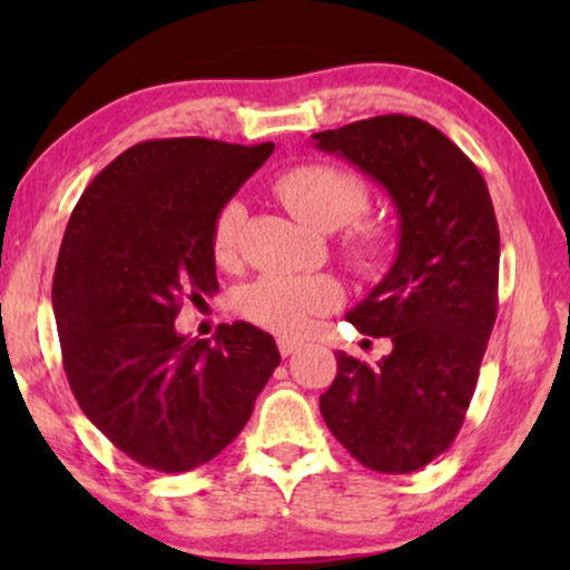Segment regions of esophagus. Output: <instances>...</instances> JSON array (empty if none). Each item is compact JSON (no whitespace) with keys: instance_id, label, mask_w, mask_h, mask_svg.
<instances>
[{"instance_id":"esophagus-1","label":"esophagus","mask_w":570,"mask_h":570,"mask_svg":"<svg viewBox=\"0 0 570 570\" xmlns=\"http://www.w3.org/2000/svg\"><path fill=\"white\" fill-rule=\"evenodd\" d=\"M277 347H279V355H293L295 350H301L303 347V342L301 340H293V337H279L277 340Z\"/></svg>"}]
</instances>
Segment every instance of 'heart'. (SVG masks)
<instances>
[{"label": "heart", "mask_w": 570, "mask_h": 570, "mask_svg": "<svg viewBox=\"0 0 570 570\" xmlns=\"http://www.w3.org/2000/svg\"><path fill=\"white\" fill-rule=\"evenodd\" d=\"M277 197L308 228L332 233L350 225L342 236V256L361 275L376 272L392 248V236L381 223L363 220L371 189L361 176L330 163H308L287 170L275 181ZM246 207L228 199L213 223V252L220 264H233L240 252ZM342 303V287L330 275H262L238 293V311L248 322L277 334L306 330L311 318L324 316Z\"/></svg>", "instance_id": "1"}]
</instances>
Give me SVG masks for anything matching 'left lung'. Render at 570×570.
<instances>
[{
	"label": "left lung",
	"mask_w": 570,
	"mask_h": 570,
	"mask_svg": "<svg viewBox=\"0 0 570 570\" xmlns=\"http://www.w3.org/2000/svg\"><path fill=\"white\" fill-rule=\"evenodd\" d=\"M384 186L400 215L389 275L347 314L392 353L368 365L340 353L318 400L334 439L363 466L415 472L454 443L498 314L501 233L488 184L446 135L404 114L314 135Z\"/></svg>",
	"instance_id": "8db88e82"
}]
</instances>
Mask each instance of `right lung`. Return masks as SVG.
I'll use <instances>...</instances> for the list:
<instances>
[{
	"label": "right lung",
	"instance_id": "1",
	"mask_svg": "<svg viewBox=\"0 0 570 570\" xmlns=\"http://www.w3.org/2000/svg\"><path fill=\"white\" fill-rule=\"evenodd\" d=\"M275 145L147 139L92 178L53 272L61 363L77 404L116 449L155 472L215 459L277 368L272 334L220 324L181 337V303L217 291V209Z\"/></svg>",
	"mask_w": 570,
	"mask_h": 570
}]
</instances>
